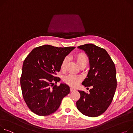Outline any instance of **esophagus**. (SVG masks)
Here are the masks:
<instances>
[{
	"instance_id": "34e87169",
	"label": "esophagus",
	"mask_w": 133,
	"mask_h": 133,
	"mask_svg": "<svg viewBox=\"0 0 133 133\" xmlns=\"http://www.w3.org/2000/svg\"><path fill=\"white\" fill-rule=\"evenodd\" d=\"M75 90H76V89H74V88H70V91H71V92L74 91H75Z\"/></svg>"
}]
</instances>
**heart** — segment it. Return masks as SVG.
I'll list each match as a JSON object with an SVG mask.
<instances>
[{"mask_svg":"<svg viewBox=\"0 0 133 133\" xmlns=\"http://www.w3.org/2000/svg\"><path fill=\"white\" fill-rule=\"evenodd\" d=\"M75 59L76 60V62L78 66H81L82 65L85 64L87 65L88 62V56L83 52H79L75 56ZM68 59L67 57H65L63 61H62L60 68L62 70H64L66 68V66L67 63ZM81 77L79 76L73 75V74H69L64 78V81L68 85L71 87H76L78 85L79 81H81Z\"/></svg>","mask_w":133,"mask_h":133,"instance_id":"obj_1","label":"heart"}]
</instances>
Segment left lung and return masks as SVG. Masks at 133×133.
<instances>
[{
	"instance_id": "obj_1",
	"label": "left lung",
	"mask_w": 133,
	"mask_h": 133,
	"mask_svg": "<svg viewBox=\"0 0 133 133\" xmlns=\"http://www.w3.org/2000/svg\"><path fill=\"white\" fill-rule=\"evenodd\" d=\"M78 48L85 52L90 63V70L82 84L92 88L90 93L78 91L81 97L76 107L85 116L96 117L108 109L113 100L117 86L116 67L105 49L92 44Z\"/></svg>"
}]
</instances>
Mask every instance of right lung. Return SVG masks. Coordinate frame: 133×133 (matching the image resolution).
<instances>
[{"instance_id": "right-lung-1", "label": "right lung", "mask_w": 133, "mask_h": 133, "mask_svg": "<svg viewBox=\"0 0 133 133\" xmlns=\"http://www.w3.org/2000/svg\"><path fill=\"white\" fill-rule=\"evenodd\" d=\"M75 47L58 48L44 45L34 49L23 61L20 77L23 98L27 107L38 116H45L59 108L62 99L69 93L65 83L56 77L63 60Z\"/></svg>"}]
</instances>
